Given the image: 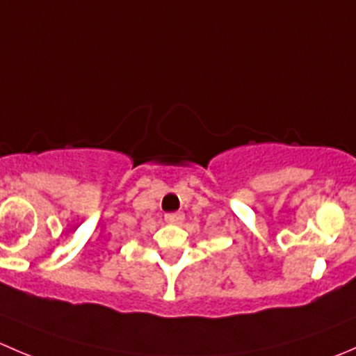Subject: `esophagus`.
Instances as JSON below:
<instances>
[{
    "label": "esophagus",
    "instance_id": "34e87169",
    "mask_svg": "<svg viewBox=\"0 0 356 356\" xmlns=\"http://www.w3.org/2000/svg\"><path fill=\"white\" fill-rule=\"evenodd\" d=\"M165 220L170 222V224H181L184 220V215L181 211H174V213H167L165 215Z\"/></svg>",
    "mask_w": 356,
    "mask_h": 356
}]
</instances>
